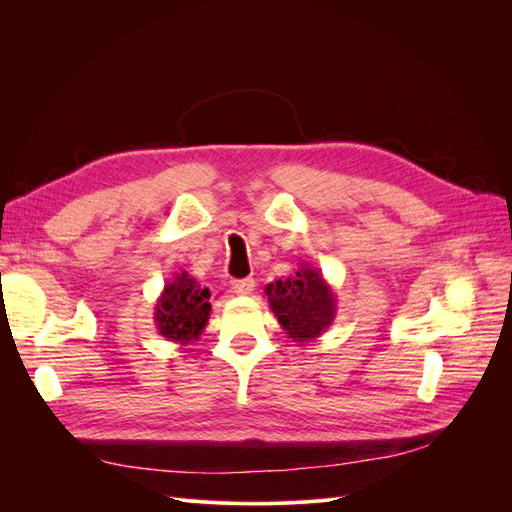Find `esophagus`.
Wrapping results in <instances>:
<instances>
[{
    "instance_id": "34e87169",
    "label": "esophagus",
    "mask_w": 512,
    "mask_h": 512,
    "mask_svg": "<svg viewBox=\"0 0 512 512\" xmlns=\"http://www.w3.org/2000/svg\"><path fill=\"white\" fill-rule=\"evenodd\" d=\"M230 286L237 294H252L254 280H252V277H243V280H232Z\"/></svg>"
}]
</instances>
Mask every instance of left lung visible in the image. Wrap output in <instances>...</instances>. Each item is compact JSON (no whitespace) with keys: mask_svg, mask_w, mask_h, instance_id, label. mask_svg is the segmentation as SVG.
<instances>
[{"mask_svg":"<svg viewBox=\"0 0 512 512\" xmlns=\"http://www.w3.org/2000/svg\"><path fill=\"white\" fill-rule=\"evenodd\" d=\"M269 307L294 342H312L327 331L337 314V299L322 271L309 265L265 286Z\"/></svg>","mask_w":512,"mask_h":512,"instance_id":"left-lung-1","label":"left lung"}]
</instances>
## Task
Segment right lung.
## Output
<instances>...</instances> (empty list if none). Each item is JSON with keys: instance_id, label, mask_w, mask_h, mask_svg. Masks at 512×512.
Listing matches in <instances>:
<instances>
[{"instance_id": "add662e5", "label": "right lung", "mask_w": 512, "mask_h": 512, "mask_svg": "<svg viewBox=\"0 0 512 512\" xmlns=\"http://www.w3.org/2000/svg\"><path fill=\"white\" fill-rule=\"evenodd\" d=\"M211 316V292L200 286L188 271L175 273L166 282L153 307L158 333L175 344H192L203 335Z\"/></svg>"}]
</instances>
